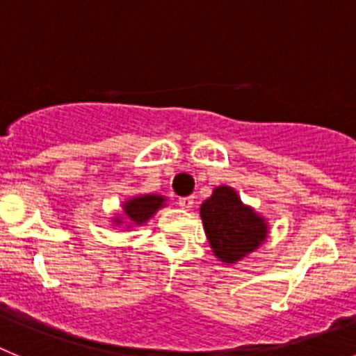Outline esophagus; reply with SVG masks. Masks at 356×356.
I'll use <instances>...</instances> for the list:
<instances>
[{"instance_id":"esophagus-1","label":"esophagus","mask_w":356,"mask_h":356,"mask_svg":"<svg viewBox=\"0 0 356 356\" xmlns=\"http://www.w3.org/2000/svg\"><path fill=\"white\" fill-rule=\"evenodd\" d=\"M178 205H180V209H184V210H191L194 205V196L180 197V200H178Z\"/></svg>"}]
</instances>
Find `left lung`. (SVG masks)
<instances>
[{
  "label": "left lung",
  "mask_w": 356,
  "mask_h": 356,
  "mask_svg": "<svg viewBox=\"0 0 356 356\" xmlns=\"http://www.w3.org/2000/svg\"><path fill=\"white\" fill-rule=\"evenodd\" d=\"M200 216L212 253L226 266L253 253L269 234L266 219L253 207L244 205L228 185L213 188L212 196L201 203Z\"/></svg>",
  "instance_id": "left-lung-1"
}]
</instances>
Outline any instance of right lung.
Here are the masks:
<instances>
[{
  "label": "right lung",
  "instance_id": "right-lung-1",
  "mask_svg": "<svg viewBox=\"0 0 356 356\" xmlns=\"http://www.w3.org/2000/svg\"><path fill=\"white\" fill-rule=\"evenodd\" d=\"M165 201L168 197L160 194H140V196L130 197L122 203V213L115 216L112 222L124 226L127 229L146 225L162 207H165Z\"/></svg>",
  "mask_w": 356,
  "mask_h": 356
}]
</instances>
